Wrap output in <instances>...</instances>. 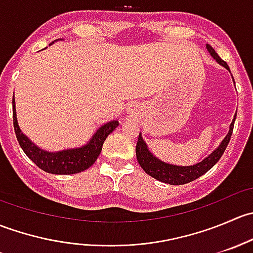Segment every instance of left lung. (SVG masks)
I'll use <instances>...</instances> for the list:
<instances>
[{"label": "left lung", "mask_w": 253, "mask_h": 253, "mask_svg": "<svg viewBox=\"0 0 253 253\" xmlns=\"http://www.w3.org/2000/svg\"><path fill=\"white\" fill-rule=\"evenodd\" d=\"M207 50H208V52L211 53V57H213L219 65L225 67L226 70L230 72V68H229L228 63L219 57L218 53L214 51V48L211 47V45L207 44ZM234 83H235V82H234ZM235 119L236 114L235 116H234L233 122L230 124V127H229L228 134L224 137V139L221 141L220 144L218 145V148H215V149H214L208 157L205 158L202 162L197 163V164L195 165H188V167H178V165L168 164V163L160 160L159 158H157L152 152H150L147 143L143 139L142 133H139L138 142H137L136 145V155L137 160H138V164L141 165L142 169L144 170L148 175L154 177L155 180L162 181V182L169 183V185H183V183L191 182V181L196 180V178H198L200 176L205 175L206 172L208 171V170H211V168L218 163V160L220 159L223 153L225 152L226 147H228L231 134H233Z\"/></svg>", "instance_id": "left-lung-1"}]
</instances>
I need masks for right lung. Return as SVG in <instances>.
I'll use <instances>...</instances> for the list:
<instances>
[{"mask_svg":"<svg viewBox=\"0 0 253 253\" xmlns=\"http://www.w3.org/2000/svg\"><path fill=\"white\" fill-rule=\"evenodd\" d=\"M55 42H58V39L55 40ZM55 42H51L50 45H52ZM12 104H13L14 132H16L20 148L37 167H39L40 169L48 172V174H78V172H82L88 169V168H90L95 163V160L98 159L106 137L119 126V121L112 120V121L106 122L103 126L99 127L95 133L93 134V137L89 139V142L86 144L82 145V147L70 148V149L58 150V152H47V150L38 147L34 142L30 141L23 133L19 125H18L14 96Z\"/></svg>","mask_w":253,"mask_h":253,"instance_id":"obj_1","label":"right lung"}]
</instances>
